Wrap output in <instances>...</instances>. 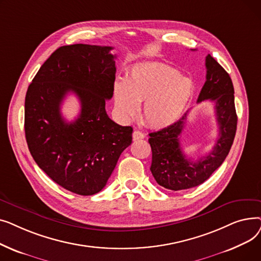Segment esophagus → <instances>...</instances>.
I'll use <instances>...</instances> for the list:
<instances>
[{"label": "esophagus", "mask_w": 261, "mask_h": 261, "mask_svg": "<svg viewBox=\"0 0 261 261\" xmlns=\"http://www.w3.org/2000/svg\"><path fill=\"white\" fill-rule=\"evenodd\" d=\"M132 138L134 141H138V140H142L145 138V134L139 130H135L132 134Z\"/></svg>", "instance_id": "obj_1"}]
</instances>
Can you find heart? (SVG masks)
Masks as SVG:
<instances>
[{
	"mask_svg": "<svg viewBox=\"0 0 261 261\" xmlns=\"http://www.w3.org/2000/svg\"><path fill=\"white\" fill-rule=\"evenodd\" d=\"M193 82L180 76L166 64H144L134 67L126 76L125 84L116 82L114 101L118 113L132 118L142 105V115L149 126L167 127L184 113L193 95Z\"/></svg>",
	"mask_w": 261,
	"mask_h": 261,
	"instance_id": "obj_1",
	"label": "heart"
}]
</instances>
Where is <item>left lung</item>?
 Listing matches in <instances>:
<instances>
[{"instance_id": "left-lung-1", "label": "left lung", "mask_w": 261, "mask_h": 261, "mask_svg": "<svg viewBox=\"0 0 261 261\" xmlns=\"http://www.w3.org/2000/svg\"><path fill=\"white\" fill-rule=\"evenodd\" d=\"M205 65L206 81L200 92L198 102L211 100L215 103L219 138L212 151L195 162L183 153L180 136L187 114L167 128L149 133V144L152 150L150 170L159 185L170 190L193 188L206 181L221 166L235 139L237 114L231 79L210 54L205 59Z\"/></svg>"}]
</instances>
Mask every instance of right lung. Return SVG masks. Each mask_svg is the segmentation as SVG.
<instances>
[{"label": "right lung", "instance_id": "add662e5", "mask_svg": "<svg viewBox=\"0 0 261 261\" xmlns=\"http://www.w3.org/2000/svg\"><path fill=\"white\" fill-rule=\"evenodd\" d=\"M112 48L59 47L26 92L24 129L32 156L54 182L80 196L99 193L132 143L133 129L114 122L106 111L116 73ZM68 92L77 96L82 107L80 116L70 123L61 114Z\"/></svg>", "mask_w": 261, "mask_h": 261}]
</instances>
